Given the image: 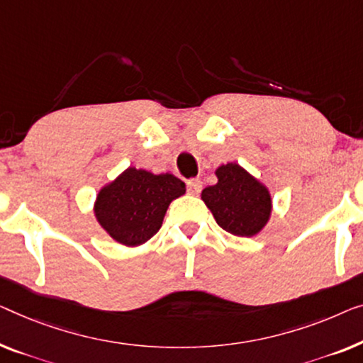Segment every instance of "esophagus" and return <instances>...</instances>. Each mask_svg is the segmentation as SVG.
I'll use <instances>...</instances> for the list:
<instances>
[{
	"mask_svg": "<svg viewBox=\"0 0 363 363\" xmlns=\"http://www.w3.org/2000/svg\"><path fill=\"white\" fill-rule=\"evenodd\" d=\"M186 185H188V191H190L191 194H198L203 188L201 180H198V178H191V180H188Z\"/></svg>",
	"mask_w": 363,
	"mask_h": 363,
	"instance_id": "obj_1",
	"label": "esophagus"
}]
</instances>
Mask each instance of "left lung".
I'll list each match as a JSON object with an SVG mask.
<instances>
[{
  "label": "left lung",
  "mask_w": 363,
  "mask_h": 363,
  "mask_svg": "<svg viewBox=\"0 0 363 363\" xmlns=\"http://www.w3.org/2000/svg\"><path fill=\"white\" fill-rule=\"evenodd\" d=\"M216 177V185L201 191L216 223L239 238L259 234L272 214L269 188L235 162L218 167Z\"/></svg>",
  "instance_id": "1"
}]
</instances>
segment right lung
Segmentation results:
<instances>
[{
  "label": "right lung",
  "mask_w": 363,
  "mask_h": 363,
  "mask_svg": "<svg viewBox=\"0 0 363 363\" xmlns=\"http://www.w3.org/2000/svg\"><path fill=\"white\" fill-rule=\"evenodd\" d=\"M185 191V183L172 173L129 167L99 190L93 211L109 238L138 247L159 233L170 203Z\"/></svg>",
  "instance_id": "add662e5"
}]
</instances>
